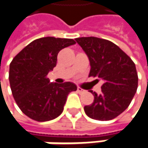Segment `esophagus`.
<instances>
[{
  "instance_id": "obj_1",
  "label": "esophagus",
  "mask_w": 148,
  "mask_h": 148,
  "mask_svg": "<svg viewBox=\"0 0 148 148\" xmlns=\"http://www.w3.org/2000/svg\"><path fill=\"white\" fill-rule=\"evenodd\" d=\"M77 91L79 92V93H82L83 91H84V90L82 89V88H80V87H78L77 88Z\"/></svg>"
}]
</instances>
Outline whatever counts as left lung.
I'll list each match as a JSON object with an SVG mask.
<instances>
[{"instance_id": "obj_1", "label": "left lung", "mask_w": 148, "mask_h": 148, "mask_svg": "<svg viewBox=\"0 0 148 148\" xmlns=\"http://www.w3.org/2000/svg\"><path fill=\"white\" fill-rule=\"evenodd\" d=\"M75 40L89 58V76L97 77L103 82L101 94L90 90L94 95V101L85 106V113L97 120L113 119L127 108L136 92V65L119 47L108 40L91 36Z\"/></svg>"}]
</instances>
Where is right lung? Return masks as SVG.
I'll return each instance as SVG.
<instances>
[{
	"mask_svg": "<svg viewBox=\"0 0 148 148\" xmlns=\"http://www.w3.org/2000/svg\"><path fill=\"white\" fill-rule=\"evenodd\" d=\"M75 44L72 39L43 37L34 40L12 59L9 82L12 96L22 112L44 122L58 117L69 92L77 90L72 82H50L49 72L57 65L62 49Z\"/></svg>",
	"mask_w": 148,
	"mask_h": 148,
	"instance_id": "1",
	"label": "right lung"
}]
</instances>
